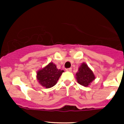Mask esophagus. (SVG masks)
I'll list each match as a JSON object with an SVG mask.
<instances>
[{
    "label": "esophagus",
    "mask_w": 124,
    "mask_h": 124,
    "mask_svg": "<svg viewBox=\"0 0 124 124\" xmlns=\"http://www.w3.org/2000/svg\"><path fill=\"white\" fill-rule=\"evenodd\" d=\"M66 71L68 72H71L72 71V69L71 68H68V69H66Z\"/></svg>",
    "instance_id": "obj_1"
}]
</instances>
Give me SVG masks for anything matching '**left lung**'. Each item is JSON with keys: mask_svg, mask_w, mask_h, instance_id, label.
<instances>
[{"mask_svg": "<svg viewBox=\"0 0 124 124\" xmlns=\"http://www.w3.org/2000/svg\"><path fill=\"white\" fill-rule=\"evenodd\" d=\"M76 78L79 84L84 87H88L96 79L94 74L85 63H81L76 74Z\"/></svg>", "mask_w": 124, "mask_h": 124, "instance_id": "1", "label": "left lung"}]
</instances>
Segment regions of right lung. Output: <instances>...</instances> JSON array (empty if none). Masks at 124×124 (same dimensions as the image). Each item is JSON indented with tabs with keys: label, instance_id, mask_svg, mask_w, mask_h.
I'll list each match as a JSON object with an SVG mask.
<instances>
[{
	"label": "right lung",
	"instance_id": "right-lung-1",
	"mask_svg": "<svg viewBox=\"0 0 124 124\" xmlns=\"http://www.w3.org/2000/svg\"><path fill=\"white\" fill-rule=\"evenodd\" d=\"M63 72V70L58 69L55 64L50 62L37 72V79L41 86L50 88L56 84Z\"/></svg>",
	"mask_w": 124,
	"mask_h": 124
}]
</instances>
